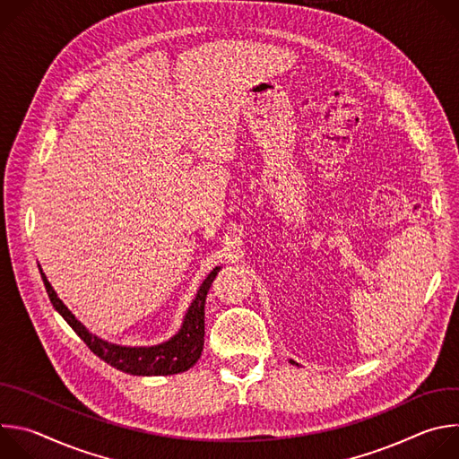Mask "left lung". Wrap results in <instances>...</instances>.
Returning a JSON list of instances; mask_svg holds the SVG:
<instances>
[{
  "label": "left lung",
  "mask_w": 459,
  "mask_h": 459,
  "mask_svg": "<svg viewBox=\"0 0 459 459\" xmlns=\"http://www.w3.org/2000/svg\"><path fill=\"white\" fill-rule=\"evenodd\" d=\"M290 363H292V365H298V363H296V361H292V359H290Z\"/></svg>",
  "instance_id": "obj_1"
}]
</instances>
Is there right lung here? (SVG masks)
I'll use <instances>...</instances> for the list:
<instances>
[{
  "instance_id": "obj_1",
  "label": "right lung",
  "mask_w": 459,
  "mask_h": 459,
  "mask_svg": "<svg viewBox=\"0 0 459 459\" xmlns=\"http://www.w3.org/2000/svg\"><path fill=\"white\" fill-rule=\"evenodd\" d=\"M39 273L54 308L73 326V331L85 342V345L110 367L133 376H170L188 370L200 359L205 340V301L209 289L220 273V267H216L205 278L198 292H195V298L192 299L183 317L181 329L169 342L152 347H123L108 343L89 333L87 326L80 323L76 316L57 298L41 269Z\"/></svg>"
}]
</instances>
